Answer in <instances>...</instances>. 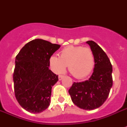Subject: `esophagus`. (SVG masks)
<instances>
[{"mask_svg":"<svg viewBox=\"0 0 127 127\" xmlns=\"http://www.w3.org/2000/svg\"><path fill=\"white\" fill-rule=\"evenodd\" d=\"M63 78H64L63 75H59V80H61L63 79Z\"/></svg>","mask_w":127,"mask_h":127,"instance_id":"esophagus-1","label":"esophagus"}]
</instances>
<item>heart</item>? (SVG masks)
Here are the masks:
<instances>
[{
	"mask_svg": "<svg viewBox=\"0 0 127 127\" xmlns=\"http://www.w3.org/2000/svg\"><path fill=\"white\" fill-rule=\"evenodd\" d=\"M49 64L52 70L57 74L63 72L68 65L72 75L76 78H83L94 68V55L89 47L68 46L60 52L59 57L53 55L50 57Z\"/></svg>",
	"mask_w": 127,
	"mask_h": 127,
	"instance_id": "b5f03b06",
	"label": "heart"
}]
</instances>
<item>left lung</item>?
Masks as SVG:
<instances>
[{"mask_svg":"<svg viewBox=\"0 0 127 127\" xmlns=\"http://www.w3.org/2000/svg\"><path fill=\"white\" fill-rule=\"evenodd\" d=\"M92 50L95 65L88 80L74 82L68 93L74 104L86 110L99 107L108 97L113 86L112 65L101 48L93 41H86Z\"/></svg>","mask_w":127,"mask_h":127,"instance_id":"left-lung-1","label":"left lung"}]
</instances>
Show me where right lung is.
Wrapping results in <instances>:
<instances>
[{
	"mask_svg": "<svg viewBox=\"0 0 127 127\" xmlns=\"http://www.w3.org/2000/svg\"><path fill=\"white\" fill-rule=\"evenodd\" d=\"M61 45L41 39L26 44L17 55L13 74L15 96L25 110L39 113L49 106L58 76L49 70V59Z\"/></svg>",
	"mask_w": 127,
	"mask_h": 127,
	"instance_id": "add662e5",
	"label": "right lung"
}]
</instances>
